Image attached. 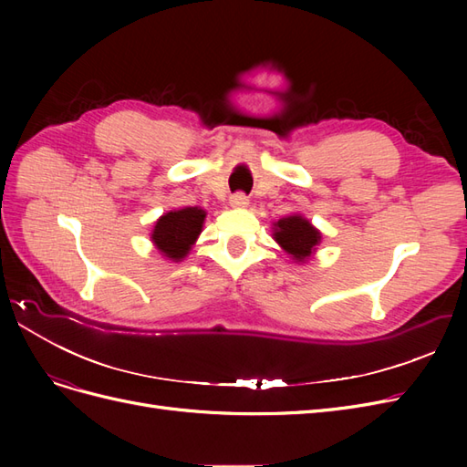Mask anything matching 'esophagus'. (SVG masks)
<instances>
[{
  "mask_svg": "<svg viewBox=\"0 0 467 467\" xmlns=\"http://www.w3.org/2000/svg\"><path fill=\"white\" fill-rule=\"evenodd\" d=\"M230 204H232L234 208H247L249 201H247V196H245L244 192H237V194H234V196H232Z\"/></svg>",
  "mask_w": 467,
  "mask_h": 467,
  "instance_id": "obj_1",
  "label": "esophagus"
}]
</instances>
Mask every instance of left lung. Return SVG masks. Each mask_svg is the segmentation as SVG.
Instances as JSON below:
<instances>
[{
  "label": "left lung",
  "instance_id": "8db88e82",
  "mask_svg": "<svg viewBox=\"0 0 467 467\" xmlns=\"http://www.w3.org/2000/svg\"><path fill=\"white\" fill-rule=\"evenodd\" d=\"M273 239L294 263L304 265L321 244V232L302 214H290L273 223Z\"/></svg>",
  "mask_w": 467,
  "mask_h": 467
}]
</instances>
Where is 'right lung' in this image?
I'll return each instance as SVG.
<instances>
[{"label": "right lung", "mask_w": 467, "mask_h": 467, "mask_svg": "<svg viewBox=\"0 0 467 467\" xmlns=\"http://www.w3.org/2000/svg\"><path fill=\"white\" fill-rule=\"evenodd\" d=\"M206 218L201 206H185L169 210L153 223L150 239L160 255L167 261L179 263L185 259L199 239Z\"/></svg>", "instance_id": "obj_1"}]
</instances>
